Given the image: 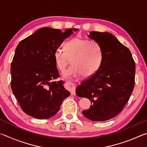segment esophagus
<instances>
[{"instance_id":"1","label":"esophagus","mask_w":147,"mask_h":147,"mask_svg":"<svg viewBox=\"0 0 147 147\" xmlns=\"http://www.w3.org/2000/svg\"><path fill=\"white\" fill-rule=\"evenodd\" d=\"M67 88L70 91L72 95H75L76 94V91H75V86H74V84L71 82L70 81H67L66 82Z\"/></svg>"}]
</instances>
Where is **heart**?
<instances>
[{"label":"heart","mask_w":147,"mask_h":147,"mask_svg":"<svg viewBox=\"0 0 147 147\" xmlns=\"http://www.w3.org/2000/svg\"><path fill=\"white\" fill-rule=\"evenodd\" d=\"M64 50L56 49L54 53L57 68L63 71L71 59L72 65L65 76H93L100 68L103 60L101 47L96 42L74 37L64 44Z\"/></svg>","instance_id":"b5f03b06"}]
</instances>
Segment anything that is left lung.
Returning a JSON list of instances; mask_svg holds the SVG:
<instances>
[{
    "label": "left lung",
    "instance_id": "left-lung-1",
    "mask_svg": "<svg viewBox=\"0 0 147 147\" xmlns=\"http://www.w3.org/2000/svg\"><path fill=\"white\" fill-rule=\"evenodd\" d=\"M88 37L101 47L102 63L76 92L91 102L83 115L89 120L104 121L118 115L130 98L135 84V61L130 50L111 34L93 31Z\"/></svg>",
    "mask_w": 147,
    "mask_h": 147
}]
</instances>
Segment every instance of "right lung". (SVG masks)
Listing matches in <instances>:
<instances>
[{
    "mask_svg": "<svg viewBox=\"0 0 147 147\" xmlns=\"http://www.w3.org/2000/svg\"><path fill=\"white\" fill-rule=\"evenodd\" d=\"M77 28L44 27L19 42L11 64V87L20 106L32 117L46 119L60 109L70 95L63 88L54 53L65 38Z\"/></svg>",
    "mask_w": 147,
    "mask_h": 147,
    "instance_id": "right-lung-1",
    "label": "right lung"
}]
</instances>
